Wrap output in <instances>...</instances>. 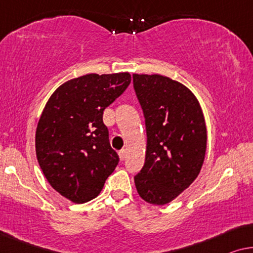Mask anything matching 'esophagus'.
Listing matches in <instances>:
<instances>
[{"mask_svg":"<svg viewBox=\"0 0 253 253\" xmlns=\"http://www.w3.org/2000/svg\"><path fill=\"white\" fill-rule=\"evenodd\" d=\"M126 155H127L126 149H122V150L119 151V158H120V161H124V159L126 158Z\"/></svg>","mask_w":253,"mask_h":253,"instance_id":"esophagus-1","label":"esophagus"}]
</instances>
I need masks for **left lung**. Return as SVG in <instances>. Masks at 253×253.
Listing matches in <instances>:
<instances>
[{
	"label": "left lung",
	"instance_id": "obj_1",
	"mask_svg": "<svg viewBox=\"0 0 253 253\" xmlns=\"http://www.w3.org/2000/svg\"><path fill=\"white\" fill-rule=\"evenodd\" d=\"M145 118L147 152L135 175L145 202L165 205L187 189L201 172L206 126L201 105L182 84L159 74H133Z\"/></svg>",
	"mask_w": 253,
	"mask_h": 253
}]
</instances>
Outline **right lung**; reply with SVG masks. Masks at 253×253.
<instances>
[{
    "instance_id": "right-lung-1",
    "label": "right lung",
    "mask_w": 253,
    "mask_h": 253,
    "mask_svg": "<svg viewBox=\"0 0 253 253\" xmlns=\"http://www.w3.org/2000/svg\"><path fill=\"white\" fill-rule=\"evenodd\" d=\"M130 84L129 73H91L56 89L35 134L39 165L56 191L77 204L98 196L119 163L103 111Z\"/></svg>"
}]
</instances>
